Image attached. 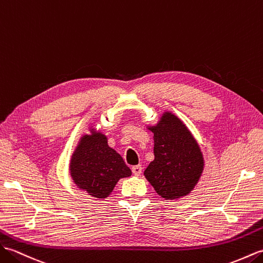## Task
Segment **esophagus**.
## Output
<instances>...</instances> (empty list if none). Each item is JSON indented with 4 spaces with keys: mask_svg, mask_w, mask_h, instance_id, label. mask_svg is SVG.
<instances>
[{
    "mask_svg": "<svg viewBox=\"0 0 263 263\" xmlns=\"http://www.w3.org/2000/svg\"><path fill=\"white\" fill-rule=\"evenodd\" d=\"M132 171H133V173H134V176H136V177L141 176V173H142V171H143L142 165H134V166L132 167Z\"/></svg>",
    "mask_w": 263,
    "mask_h": 263,
    "instance_id": "esophagus-1",
    "label": "esophagus"
}]
</instances>
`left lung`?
Here are the masks:
<instances>
[{
    "instance_id": "1",
    "label": "left lung",
    "mask_w": 263,
    "mask_h": 263,
    "mask_svg": "<svg viewBox=\"0 0 263 263\" xmlns=\"http://www.w3.org/2000/svg\"><path fill=\"white\" fill-rule=\"evenodd\" d=\"M146 128L153 133L154 160L144 171L145 178L163 199L177 200L188 196L205 167L197 139L171 111H164L155 125Z\"/></svg>"
}]
</instances>
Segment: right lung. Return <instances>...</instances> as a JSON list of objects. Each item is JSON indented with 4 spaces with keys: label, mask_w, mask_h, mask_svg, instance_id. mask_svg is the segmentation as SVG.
Returning <instances> with one entry per match:
<instances>
[{
    "label": "right lung",
    "mask_w": 263,
    "mask_h": 263,
    "mask_svg": "<svg viewBox=\"0 0 263 263\" xmlns=\"http://www.w3.org/2000/svg\"><path fill=\"white\" fill-rule=\"evenodd\" d=\"M80 137L69 161V176L79 190L102 200L111 195L117 182L132 176L119 153L108 145V137L90 124Z\"/></svg>",
    "instance_id": "add662e5"
}]
</instances>
